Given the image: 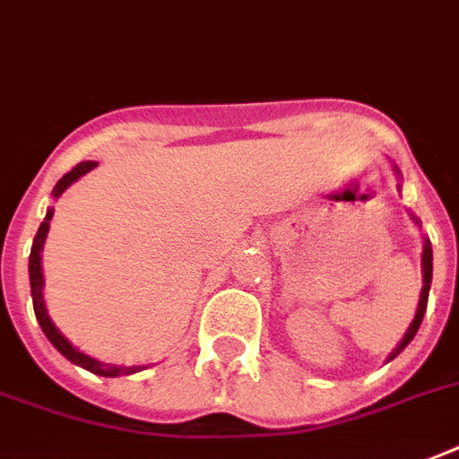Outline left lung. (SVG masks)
<instances>
[{
	"label": "left lung",
	"instance_id": "obj_1",
	"mask_svg": "<svg viewBox=\"0 0 459 459\" xmlns=\"http://www.w3.org/2000/svg\"><path fill=\"white\" fill-rule=\"evenodd\" d=\"M393 171L398 173V178H403V176H400V171H398V166H393ZM400 187H403V186H400V183H398V190H400ZM410 219H412V221L417 223V226H420V229H421V221H420V219H417V216L410 214ZM421 240H424V245H421V293H420V302H417V312H414L412 324L407 326L405 335H403V341H400L398 345H395V350H393L391 355H388V359H385V362H391V359H395V357H398L400 352H403V350H405L407 345L412 342V338H414V335H417V331H420V326H421L424 312H427L429 290H431V273H434V252H431V240H429L427 236L421 238Z\"/></svg>",
	"mask_w": 459,
	"mask_h": 459
}]
</instances>
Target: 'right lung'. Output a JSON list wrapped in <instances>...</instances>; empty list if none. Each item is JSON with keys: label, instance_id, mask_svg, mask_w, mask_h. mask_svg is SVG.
I'll use <instances>...</instances> for the list:
<instances>
[{"label": "right lung", "instance_id": "obj_1", "mask_svg": "<svg viewBox=\"0 0 459 459\" xmlns=\"http://www.w3.org/2000/svg\"><path fill=\"white\" fill-rule=\"evenodd\" d=\"M97 166V161H81L78 166H74L66 176H61L59 183L54 186L52 197L54 200H59L61 195L66 193L68 187L74 186L75 180L82 178L85 173H90ZM54 209H47L45 221L39 223L38 233H35V240H32L30 247V262H28V273H30V295H32V307H35V316L39 321V328L45 331V335L49 338L54 348L59 350L61 355L66 357L68 362L78 364L82 369L92 371L97 377H107V378H117V377H128V374H135V371H143L145 367H124V364H107L100 362L95 357L85 355L81 350L75 348L74 342L68 341L66 335L61 333L59 328L54 326V321L49 319V314H47V305H45V295H42V288H45V276H42V247H45V238L49 233V221H52Z\"/></svg>", "mask_w": 459, "mask_h": 459}]
</instances>
